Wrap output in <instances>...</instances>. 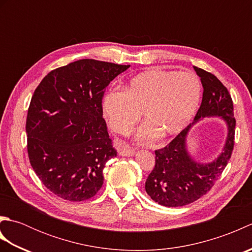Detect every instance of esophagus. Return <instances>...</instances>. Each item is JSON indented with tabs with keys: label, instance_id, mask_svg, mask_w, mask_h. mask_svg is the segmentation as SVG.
<instances>
[{
	"label": "esophagus",
	"instance_id": "1",
	"mask_svg": "<svg viewBox=\"0 0 252 252\" xmlns=\"http://www.w3.org/2000/svg\"><path fill=\"white\" fill-rule=\"evenodd\" d=\"M134 154H135V148L131 147L130 145L123 146L119 151V155H121V156H126V157L134 156Z\"/></svg>",
	"mask_w": 252,
	"mask_h": 252
}]
</instances>
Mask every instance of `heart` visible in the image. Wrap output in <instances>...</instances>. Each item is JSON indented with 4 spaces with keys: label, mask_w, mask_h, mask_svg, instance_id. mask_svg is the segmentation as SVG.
<instances>
[{
    "label": "heart",
    "mask_w": 252,
    "mask_h": 252,
    "mask_svg": "<svg viewBox=\"0 0 252 252\" xmlns=\"http://www.w3.org/2000/svg\"><path fill=\"white\" fill-rule=\"evenodd\" d=\"M201 98V82L191 71L152 69L130 80L121 91H111L103 101L104 116L112 131L130 134L143 112L146 122L138 130L141 141L168 137L184 130Z\"/></svg>",
    "instance_id": "b5f03b06"
}]
</instances>
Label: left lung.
<instances>
[{
	"label": "left lung",
	"mask_w": 252,
	"mask_h": 252,
	"mask_svg": "<svg viewBox=\"0 0 252 252\" xmlns=\"http://www.w3.org/2000/svg\"><path fill=\"white\" fill-rule=\"evenodd\" d=\"M203 88L200 108L194 122L181 131L167 146L155 151V167L145 182L153 200L165 207H182L199 199L210 190L231 159L236 119L231 94L215 74L194 67ZM221 116L228 125L223 152L213 163L202 165L192 160L186 151V136L191 125L205 116Z\"/></svg>",
	"instance_id": "1"
}]
</instances>
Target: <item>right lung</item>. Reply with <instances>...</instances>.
<instances>
[{
  "label": "right lung",
  "instance_id": "1",
  "mask_svg": "<svg viewBox=\"0 0 252 252\" xmlns=\"http://www.w3.org/2000/svg\"><path fill=\"white\" fill-rule=\"evenodd\" d=\"M130 65L80 60L37 85L26 121L31 167L47 189L69 201L96 195L103 169L117 156L103 118L107 85Z\"/></svg>",
  "mask_w": 252,
  "mask_h": 252
}]
</instances>
